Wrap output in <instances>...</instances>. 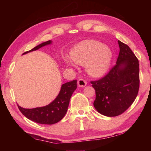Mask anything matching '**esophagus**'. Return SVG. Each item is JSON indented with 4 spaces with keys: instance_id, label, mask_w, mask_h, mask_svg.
I'll use <instances>...</instances> for the list:
<instances>
[{
    "instance_id": "obj_1",
    "label": "esophagus",
    "mask_w": 151,
    "mask_h": 151,
    "mask_svg": "<svg viewBox=\"0 0 151 151\" xmlns=\"http://www.w3.org/2000/svg\"><path fill=\"white\" fill-rule=\"evenodd\" d=\"M77 83L78 85L79 86H81V87H84V86H85L86 85V81L83 78L78 79Z\"/></svg>"
}]
</instances>
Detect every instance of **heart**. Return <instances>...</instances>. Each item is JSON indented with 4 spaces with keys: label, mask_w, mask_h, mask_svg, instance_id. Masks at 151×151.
<instances>
[{
    "label": "heart",
    "mask_w": 151,
    "mask_h": 151,
    "mask_svg": "<svg viewBox=\"0 0 151 151\" xmlns=\"http://www.w3.org/2000/svg\"><path fill=\"white\" fill-rule=\"evenodd\" d=\"M74 62L84 65L93 76H100L108 69L112 52L108 47L96 40H86L74 48L70 53ZM68 64L70 63L68 62Z\"/></svg>",
    "instance_id": "obj_1"
}]
</instances>
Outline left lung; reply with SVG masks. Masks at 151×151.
<instances>
[{"label":"left lung","instance_id":"8db88e82","mask_svg":"<svg viewBox=\"0 0 151 151\" xmlns=\"http://www.w3.org/2000/svg\"><path fill=\"white\" fill-rule=\"evenodd\" d=\"M116 64L106 75L91 83L95 89L94 106L106 116L120 115L131 106L139 93V63L129 46L118 40Z\"/></svg>","mask_w":151,"mask_h":151}]
</instances>
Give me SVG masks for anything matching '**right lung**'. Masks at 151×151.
Returning <instances> with one entry per match:
<instances>
[{"label": "right lung", "mask_w": 151, "mask_h": 151, "mask_svg": "<svg viewBox=\"0 0 151 151\" xmlns=\"http://www.w3.org/2000/svg\"><path fill=\"white\" fill-rule=\"evenodd\" d=\"M51 40L42 42L32 49L27 51L23 53L26 54L33 50H38L39 48L49 45ZM77 81L73 80L70 82L63 84L60 91L52 103L48 105L42 107H38L35 109H24L18 105V107L22 114L30 121L43 124H52L59 122L65 116L67 111L70 97L73 92L77 87Z\"/></svg>", "instance_id": "add662e5"}]
</instances>
